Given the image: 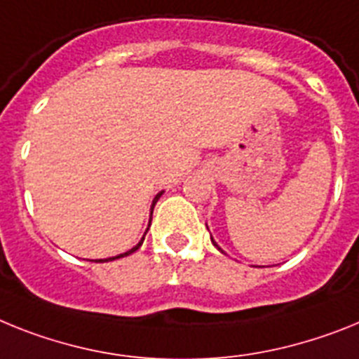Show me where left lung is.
<instances>
[{"label":"left lung","mask_w":359,"mask_h":359,"mask_svg":"<svg viewBox=\"0 0 359 359\" xmlns=\"http://www.w3.org/2000/svg\"><path fill=\"white\" fill-rule=\"evenodd\" d=\"M212 243H213V245H215V246H217V248H219V245H217L215 241H213V237H212ZM219 250H221V248H219ZM221 252H222V250H221Z\"/></svg>","instance_id":"1"}]
</instances>
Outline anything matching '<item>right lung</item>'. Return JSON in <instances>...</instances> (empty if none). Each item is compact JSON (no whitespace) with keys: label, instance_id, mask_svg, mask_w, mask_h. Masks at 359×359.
Segmentation results:
<instances>
[{"label":"right lung","instance_id":"1","mask_svg":"<svg viewBox=\"0 0 359 359\" xmlns=\"http://www.w3.org/2000/svg\"><path fill=\"white\" fill-rule=\"evenodd\" d=\"M161 195H162V191H161V194H156V195H155V198H153V204H151V215H149V226H151L153 208H155L156 201H158V198H161ZM147 230H149V228H147ZM147 230H146V233H147ZM146 233H144V237H146ZM144 237H142V239H140V243H138V245H137V246H135V248L128 250V252H123V254H120V255H114V257H109V259H100V261H96V263H105V261H114V259L126 257V255H129V254H133V252H137V250H138V248H140V246H142V243H144Z\"/></svg>","mask_w":359,"mask_h":359}]
</instances>
